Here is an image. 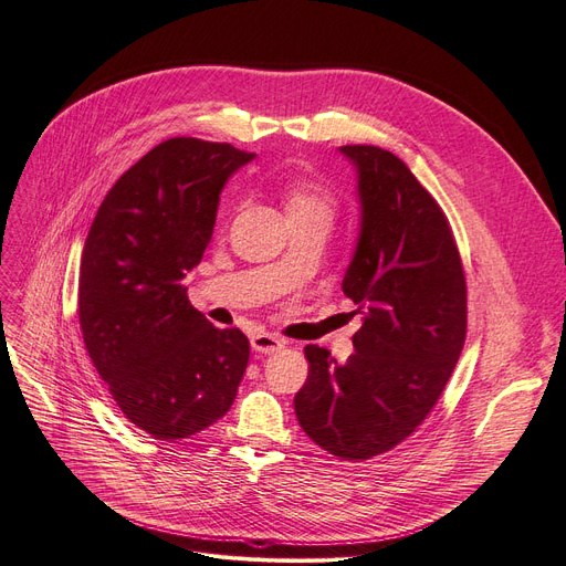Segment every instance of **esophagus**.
Listing matches in <instances>:
<instances>
[{
    "instance_id": "1",
    "label": "esophagus",
    "mask_w": 566,
    "mask_h": 566,
    "mask_svg": "<svg viewBox=\"0 0 566 566\" xmlns=\"http://www.w3.org/2000/svg\"><path fill=\"white\" fill-rule=\"evenodd\" d=\"M282 347H284V340L272 336V333H256V336L251 338V349L259 354H275Z\"/></svg>"
}]
</instances>
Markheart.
Listing matches in <instances>:
<instances>
[{
	"instance_id": "1",
	"label": "heart",
	"mask_w": 566,
	"mask_h": 566,
	"mask_svg": "<svg viewBox=\"0 0 566 566\" xmlns=\"http://www.w3.org/2000/svg\"><path fill=\"white\" fill-rule=\"evenodd\" d=\"M286 207L291 219L324 217L331 221L333 212H336V196H333V191L324 181L303 177L289 186Z\"/></svg>"
}]
</instances>
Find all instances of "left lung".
Returning a JSON list of instances; mask_svg holds the SVG:
<instances>
[{"mask_svg":"<svg viewBox=\"0 0 566 566\" xmlns=\"http://www.w3.org/2000/svg\"><path fill=\"white\" fill-rule=\"evenodd\" d=\"M359 170L361 235L345 296L364 310L345 364L307 345L296 417L322 450L378 457L420 427L467 340V277L441 205L391 151L347 144Z\"/></svg>","mask_w":566,"mask_h":566,"instance_id":"1","label":"left lung"}]
</instances>
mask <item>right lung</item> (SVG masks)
<instances>
[{
  "label": "right lung",
  "instance_id": "add662e5",
  "mask_svg": "<svg viewBox=\"0 0 566 566\" xmlns=\"http://www.w3.org/2000/svg\"><path fill=\"white\" fill-rule=\"evenodd\" d=\"M251 158L228 142H160L109 188L83 244V343L125 420L156 441L221 420L247 370L244 333L209 324L184 277L212 240L226 179Z\"/></svg>",
  "mask_w": 566,
  "mask_h": 566
}]
</instances>
